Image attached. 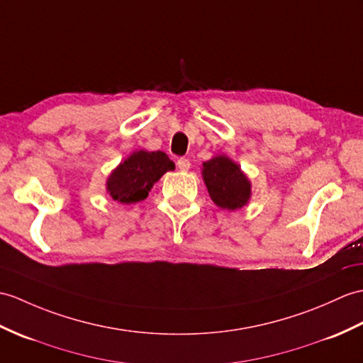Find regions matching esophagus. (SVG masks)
I'll use <instances>...</instances> for the list:
<instances>
[{
    "mask_svg": "<svg viewBox=\"0 0 363 363\" xmlns=\"http://www.w3.org/2000/svg\"><path fill=\"white\" fill-rule=\"evenodd\" d=\"M190 161L187 157H181V159H178V168L181 172H189L190 170Z\"/></svg>",
    "mask_w": 363,
    "mask_h": 363,
    "instance_id": "esophagus-1",
    "label": "esophagus"
}]
</instances>
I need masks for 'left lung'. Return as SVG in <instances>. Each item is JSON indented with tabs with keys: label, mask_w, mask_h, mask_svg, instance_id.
<instances>
[{
	"label": "left lung",
	"mask_w": 363,
	"mask_h": 363,
	"mask_svg": "<svg viewBox=\"0 0 363 363\" xmlns=\"http://www.w3.org/2000/svg\"><path fill=\"white\" fill-rule=\"evenodd\" d=\"M202 179L218 207L237 210L246 206L250 199L252 191L247 176L241 172L237 162L224 155L202 164Z\"/></svg>",
	"instance_id": "left-lung-1"
}]
</instances>
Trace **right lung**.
Listing matches in <instances>:
<instances>
[{"label": "right lung", "instance_id": "obj_1", "mask_svg": "<svg viewBox=\"0 0 363 363\" xmlns=\"http://www.w3.org/2000/svg\"><path fill=\"white\" fill-rule=\"evenodd\" d=\"M170 170L174 164L164 151H134L108 176L106 191L121 204H136Z\"/></svg>", "mask_w": 363, "mask_h": 363}]
</instances>
